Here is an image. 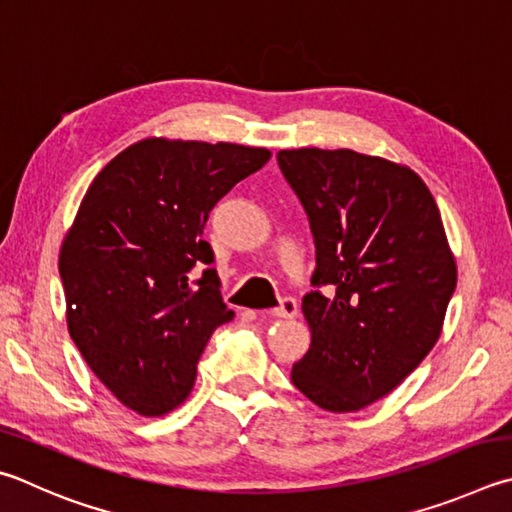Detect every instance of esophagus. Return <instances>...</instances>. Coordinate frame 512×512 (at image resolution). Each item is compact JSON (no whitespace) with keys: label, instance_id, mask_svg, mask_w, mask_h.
Wrapping results in <instances>:
<instances>
[{"label":"esophagus","instance_id":"esophagus-1","mask_svg":"<svg viewBox=\"0 0 512 512\" xmlns=\"http://www.w3.org/2000/svg\"><path fill=\"white\" fill-rule=\"evenodd\" d=\"M275 318H282V320H291L297 315V302L293 300V297H284V300L280 302V306H275V309L271 311Z\"/></svg>","mask_w":512,"mask_h":512}]
</instances>
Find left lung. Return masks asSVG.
<instances>
[{
	"instance_id": "1",
	"label": "left lung",
	"mask_w": 512,
	"mask_h": 512,
	"mask_svg": "<svg viewBox=\"0 0 512 512\" xmlns=\"http://www.w3.org/2000/svg\"><path fill=\"white\" fill-rule=\"evenodd\" d=\"M309 215L311 347L293 385L322 410L358 412L398 387L441 336L457 262L441 212L407 165L353 150H280Z\"/></svg>"
}]
</instances>
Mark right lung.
I'll list each match as a JSON object with an SVG mask.
<instances>
[{
    "label": "right lung",
    "mask_w": 512,
    "mask_h": 512,
    "mask_svg": "<svg viewBox=\"0 0 512 512\" xmlns=\"http://www.w3.org/2000/svg\"><path fill=\"white\" fill-rule=\"evenodd\" d=\"M271 159L266 147L143 138L91 181L62 239L67 327L120 403L163 416L192 392L197 362L232 313L201 239L210 210Z\"/></svg>",
    "instance_id": "add662e5"
}]
</instances>
